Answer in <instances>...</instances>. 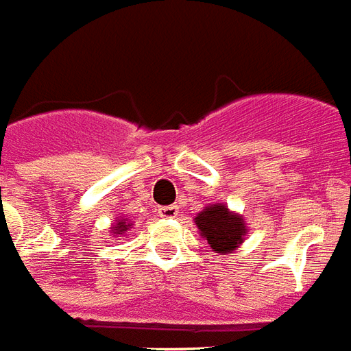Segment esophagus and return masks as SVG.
Returning <instances> with one entry per match:
<instances>
[{"label": "esophagus", "instance_id": "34e87169", "mask_svg": "<svg viewBox=\"0 0 351 351\" xmlns=\"http://www.w3.org/2000/svg\"><path fill=\"white\" fill-rule=\"evenodd\" d=\"M158 214H160V217H176L178 215V206L176 204H171V206H160L158 208Z\"/></svg>", "mask_w": 351, "mask_h": 351}]
</instances>
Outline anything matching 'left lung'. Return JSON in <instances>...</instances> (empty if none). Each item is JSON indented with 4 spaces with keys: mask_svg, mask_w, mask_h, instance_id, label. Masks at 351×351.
Wrapping results in <instances>:
<instances>
[{
    "mask_svg": "<svg viewBox=\"0 0 351 351\" xmlns=\"http://www.w3.org/2000/svg\"><path fill=\"white\" fill-rule=\"evenodd\" d=\"M195 223L215 253L234 251L247 232L245 223L240 215L230 214L227 206L223 204H215V206L202 210L195 217Z\"/></svg>",
    "mask_w": 351,
    "mask_h": 351,
    "instance_id": "obj_1",
    "label": "left lung"
}]
</instances>
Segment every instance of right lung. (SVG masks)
<instances>
[{"instance_id":"add662e5","label":"right lung","mask_w":351,"mask_h":351,"mask_svg":"<svg viewBox=\"0 0 351 351\" xmlns=\"http://www.w3.org/2000/svg\"><path fill=\"white\" fill-rule=\"evenodd\" d=\"M128 227H130V225H126V223H124V221L117 223V227H115L117 234H123L124 230H126V228H128Z\"/></svg>"}]
</instances>
